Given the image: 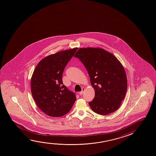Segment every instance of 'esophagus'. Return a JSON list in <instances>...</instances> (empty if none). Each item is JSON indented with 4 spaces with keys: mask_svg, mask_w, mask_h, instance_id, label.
<instances>
[{
    "mask_svg": "<svg viewBox=\"0 0 156 156\" xmlns=\"http://www.w3.org/2000/svg\"><path fill=\"white\" fill-rule=\"evenodd\" d=\"M84 90H85V88H83V89H82V91H81V92H79V94H80V96L83 94V93H84Z\"/></svg>",
    "mask_w": 156,
    "mask_h": 156,
    "instance_id": "34e87169",
    "label": "esophagus"
}]
</instances>
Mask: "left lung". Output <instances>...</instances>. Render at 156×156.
Masks as SVG:
<instances>
[{
	"mask_svg": "<svg viewBox=\"0 0 156 156\" xmlns=\"http://www.w3.org/2000/svg\"><path fill=\"white\" fill-rule=\"evenodd\" d=\"M89 73L95 96L89 104L96 113L106 115L119 108L127 91L124 69L112 53L100 48H79L74 55Z\"/></svg>",
	"mask_w": 156,
	"mask_h": 156,
	"instance_id": "8db88e82",
	"label": "left lung"
}]
</instances>
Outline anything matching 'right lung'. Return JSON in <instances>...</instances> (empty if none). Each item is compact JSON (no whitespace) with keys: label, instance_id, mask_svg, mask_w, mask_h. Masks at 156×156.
Returning <instances> with one entry per match:
<instances>
[{"label":"right lung","instance_id":"1","mask_svg":"<svg viewBox=\"0 0 156 156\" xmlns=\"http://www.w3.org/2000/svg\"><path fill=\"white\" fill-rule=\"evenodd\" d=\"M78 48L62 51L48 55L39 62L31 81L32 95L36 104L46 115L59 117L71 110L76 101L62 80L66 65Z\"/></svg>","mask_w":156,"mask_h":156}]
</instances>
